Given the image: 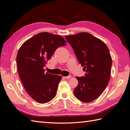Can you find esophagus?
I'll use <instances>...</instances> for the list:
<instances>
[{
	"label": "esophagus",
	"mask_w": 130,
	"mask_h": 130,
	"mask_svg": "<svg viewBox=\"0 0 130 130\" xmlns=\"http://www.w3.org/2000/svg\"><path fill=\"white\" fill-rule=\"evenodd\" d=\"M64 77L65 78H66V79H69V78H70V77H71V76L69 75V76H64Z\"/></svg>",
	"instance_id": "esophagus-1"
}]
</instances>
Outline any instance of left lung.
I'll return each mask as SVG.
<instances>
[{"mask_svg":"<svg viewBox=\"0 0 130 130\" xmlns=\"http://www.w3.org/2000/svg\"><path fill=\"white\" fill-rule=\"evenodd\" d=\"M65 38L86 72L85 76L76 77L78 83L74 94L80 101L90 103L103 93L108 84L112 66L108 48L104 42L88 32Z\"/></svg>","mask_w":130,"mask_h":130,"instance_id":"8db88e82","label":"left lung"}]
</instances>
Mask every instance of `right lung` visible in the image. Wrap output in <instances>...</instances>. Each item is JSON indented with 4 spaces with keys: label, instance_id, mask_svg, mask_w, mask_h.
<instances>
[{
    "label": "right lung",
    "instance_id": "1",
    "mask_svg": "<svg viewBox=\"0 0 130 130\" xmlns=\"http://www.w3.org/2000/svg\"><path fill=\"white\" fill-rule=\"evenodd\" d=\"M66 43L62 36L41 32L25 41L18 50L19 77L27 93L38 103H48L56 95L62 76L45 73L43 68L55 51Z\"/></svg>",
    "mask_w": 130,
    "mask_h": 130
}]
</instances>
